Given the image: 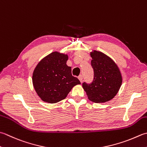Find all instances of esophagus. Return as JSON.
<instances>
[{
    "label": "esophagus",
    "instance_id": "34e87169",
    "mask_svg": "<svg viewBox=\"0 0 147 147\" xmlns=\"http://www.w3.org/2000/svg\"><path fill=\"white\" fill-rule=\"evenodd\" d=\"M78 79L80 80V82H83V76L82 75H80L79 76H78Z\"/></svg>",
    "mask_w": 147,
    "mask_h": 147
}]
</instances>
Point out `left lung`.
I'll list each match as a JSON object with an SVG mask.
<instances>
[{
  "label": "left lung",
  "instance_id": "8db88e82",
  "mask_svg": "<svg viewBox=\"0 0 147 147\" xmlns=\"http://www.w3.org/2000/svg\"><path fill=\"white\" fill-rule=\"evenodd\" d=\"M90 55L94 79L90 83L83 82L82 87L91 101L107 102L116 96L121 87V73L117 65L106 55L94 50Z\"/></svg>",
  "mask_w": 147,
  "mask_h": 147
}]
</instances>
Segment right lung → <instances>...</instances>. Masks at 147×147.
<instances>
[{
  "label": "right lung",
  "mask_w": 147,
  "mask_h": 147,
  "mask_svg": "<svg viewBox=\"0 0 147 147\" xmlns=\"http://www.w3.org/2000/svg\"><path fill=\"white\" fill-rule=\"evenodd\" d=\"M67 55L57 51L40 61L34 71L32 83L37 95L43 101L56 103L64 99L74 86L81 84L66 64Z\"/></svg>",
  "instance_id": "add662e5"
}]
</instances>
